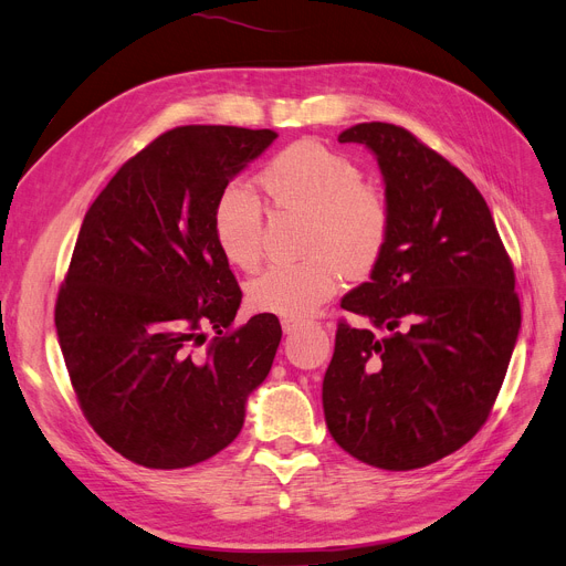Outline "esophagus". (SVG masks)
I'll list each match as a JSON object with an SVG mask.
<instances>
[{"label": "esophagus", "instance_id": "34e87169", "mask_svg": "<svg viewBox=\"0 0 566 566\" xmlns=\"http://www.w3.org/2000/svg\"><path fill=\"white\" fill-rule=\"evenodd\" d=\"M281 326H283V334H294V331L302 326V322L296 319H281Z\"/></svg>", "mask_w": 566, "mask_h": 566}]
</instances>
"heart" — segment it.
I'll use <instances>...</instances> for the list:
<instances>
[{
  "label": "heart",
  "instance_id": "heart-1",
  "mask_svg": "<svg viewBox=\"0 0 566 566\" xmlns=\"http://www.w3.org/2000/svg\"><path fill=\"white\" fill-rule=\"evenodd\" d=\"M360 169L319 142H296L274 155L258 185L274 210L304 214L298 262L270 264L247 283L253 311L298 319L311 315L349 276L370 274L381 262L392 206L381 187L360 180ZM264 217L255 198L228 187L212 210V240L226 262L249 270L262 253Z\"/></svg>",
  "mask_w": 566,
  "mask_h": 566
}]
</instances>
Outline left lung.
I'll return each instance as SVG.
<instances>
[{
	"label": "left lung",
	"mask_w": 566,
	"mask_h": 566,
	"mask_svg": "<svg viewBox=\"0 0 566 566\" xmlns=\"http://www.w3.org/2000/svg\"><path fill=\"white\" fill-rule=\"evenodd\" d=\"M381 166L392 232L340 308L322 381L331 437L370 467L413 471L467 446L495 405L521 328L512 258L478 187L392 123L338 137Z\"/></svg>",
	"instance_id": "left-lung-1"
}]
</instances>
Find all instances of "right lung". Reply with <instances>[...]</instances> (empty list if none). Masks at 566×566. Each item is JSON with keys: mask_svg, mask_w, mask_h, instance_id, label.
Masks as SVG:
<instances>
[{"mask_svg": "<svg viewBox=\"0 0 566 566\" xmlns=\"http://www.w3.org/2000/svg\"><path fill=\"white\" fill-rule=\"evenodd\" d=\"M274 139L174 127L129 157L84 217L56 294L59 345L84 418L139 467L187 469L221 452L272 370L279 317L235 326L242 290L212 240V210Z\"/></svg>", "mask_w": 566, "mask_h": 566, "instance_id": "add662e5", "label": "right lung"}]
</instances>
